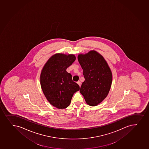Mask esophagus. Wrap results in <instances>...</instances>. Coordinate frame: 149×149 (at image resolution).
Returning <instances> with one entry per match:
<instances>
[{"mask_svg": "<svg viewBox=\"0 0 149 149\" xmlns=\"http://www.w3.org/2000/svg\"><path fill=\"white\" fill-rule=\"evenodd\" d=\"M77 84H78L79 85V86L80 87L81 85V82L80 81H78V82H77Z\"/></svg>", "mask_w": 149, "mask_h": 149, "instance_id": "esophagus-1", "label": "esophagus"}]
</instances>
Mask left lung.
<instances>
[{
  "instance_id": "left-lung-1",
  "label": "left lung",
  "mask_w": 149,
  "mask_h": 149,
  "mask_svg": "<svg viewBox=\"0 0 149 149\" xmlns=\"http://www.w3.org/2000/svg\"><path fill=\"white\" fill-rule=\"evenodd\" d=\"M78 59L85 78L80 92L89 105H97L110 90L112 80L111 70L104 57L95 51L79 54Z\"/></svg>"
}]
</instances>
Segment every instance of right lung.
I'll return each instance as SVG.
<instances>
[{
    "instance_id": "add662e5",
    "label": "right lung",
    "mask_w": 149,
    "mask_h": 149,
    "mask_svg": "<svg viewBox=\"0 0 149 149\" xmlns=\"http://www.w3.org/2000/svg\"><path fill=\"white\" fill-rule=\"evenodd\" d=\"M76 59L73 54H57L49 59L40 74V85L47 100L59 109L68 107L74 93L80 90L66 71Z\"/></svg>"
}]
</instances>
